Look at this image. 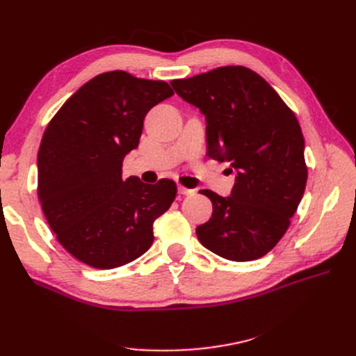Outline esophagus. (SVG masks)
<instances>
[{
	"label": "esophagus",
	"instance_id": "esophagus-1",
	"mask_svg": "<svg viewBox=\"0 0 356 356\" xmlns=\"http://www.w3.org/2000/svg\"><path fill=\"white\" fill-rule=\"evenodd\" d=\"M178 193H179V195L188 196V195H191V193H195V190H191V188H186V187H182V186H178Z\"/></svg>",
	"mask_w": 356,
	"mask_h": 356
}]
</instances>
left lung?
Listing matches in <instances>:
<instances>
[{
  "mask_svg": "<svg viewBox=\"0 0 356 356\" xmlns=\"http://www.w3.org/2000/svg\"><path fill=\"white\" fill-rule=\"evenodd\" d=\"M207 120L208 157L230 161V196L200 190L212 217L196 229L200 243L225 260L252 261L289 227L307 181L305 138L275 89L245 67H221L170 83Z\"/></svg>",
  "mask_w": 356,
  "mask_h": 356,
  "instance_id": "left-lung-1",
  "label": "left lung"
}]
</instances>
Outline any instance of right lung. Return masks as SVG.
Segmentation results:
<instances>
[{"label":"right lung","instance_id":"1","mask_svg":"<svg viewBox=\"0 0 356 356\" xmlns=\"http://www.w3.org/2000/svg\"><path fill=\"white\" fill-rule=\"evenodd\" d=\"M174 95L165 81L124 71L96 75L51 118L38 149V199L59 243L96 268L136 260L154 241L153 224L177 196L172 179H123L147 113Z\"/></svg>","mask_w":356,"mask_h":356}]
</instances>
